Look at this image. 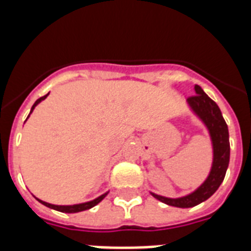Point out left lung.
Wrapping results in <instances>:
<instances>
[{
    "label": "left lung",
    "instance_id": "1",
    "mask_svg": "<svg viewBox=\"0 0 251 251\" xmlns=\"http://www.w3.org/2000/svg\"><path fill=\"white\" fill-rule=\"evenodd\" d=\"M195 92H196V95L188 97L187 101L210 130L212 146H214V162H212L211 172L208 175L207 179L192 194L185 197H179V199H167V197L152 194V196L161 202L175 206V207H194L207 200L208 197H211L223 183L230 161L229 129L221 114L220 108L210 97H207V94L203 93L200 85L195 86Z\"/></svg>",
    "mask_w": 251,
    "mask_h": 251
}]
</instances>
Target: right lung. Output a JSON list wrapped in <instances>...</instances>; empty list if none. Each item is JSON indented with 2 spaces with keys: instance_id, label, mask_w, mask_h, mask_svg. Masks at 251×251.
<instances>
[{
  "instance_id": "add662e5",
  "label": "right lung",
  "mask_w": 251,
  "mask_h": 251,
  "mask_svg": "<svg viewBox=\"0 0 251 251\" xmlns=\"http://www.w3.org/2000/svg\"><path fill=\"white\" fill-rule=\"evenodd\" d=\"M48 95H49V94H46V95H44V97H41V98L37 99V100L35 101L34 105H32V108H31V112H32V110H34L35 106H36L37 104L40 103V101L44 100V99H45L46 97H48ZM31 112H30V113H31ZM106 195H108V192H106V194H104V195H101V196H99L98 199H95V200L89 201V202L79 203V205H72V206H57V205H51V203L44 202V201L39 200V199H37V200H39L40 202L43 203V205L48 206V207H50V208H54V210H57V211L68 212V214H73V212H80V211H84V210H89V208L94 207L95 205H98V203L100 202L101 200H103V199L106 196Z\"/></svg>"
}]
</instances>
